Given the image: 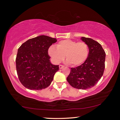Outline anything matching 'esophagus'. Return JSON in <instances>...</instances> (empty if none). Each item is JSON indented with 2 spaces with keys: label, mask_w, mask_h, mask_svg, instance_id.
Listing matches in <instances>:
<instances>
[{
  "label": "esophagus",
  "mask_w": 120,
  "mask_h": 120,
  "mask_svg": "<svg viewBox=\"0 0 120 120\" xmlns=\"http://www.w3.org/2000/svg\"><path fill=\"white\" fill-rule=\"evenodd\" d=\"M63 68H64L63 65H59V68L60 69H63Z\"/></svg>",
  "instance_id": "1"
}]
</instances>
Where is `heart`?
<instances>
[{"label":"heart","mask_w":120,"mask_h":120,"mask_svg":"<svg viewBox=\"0 0 120 120\" xmlns=\"http://www.w3.org/2000/svg\"><path fill=\"white\" fill-rule=\"evenodd\" d=\"M48 52L54 63H60L65 56L67 63L74 67L82 64L89 54L88 45L85 42H78L70 39L60 41L57 44V47L51 46Z\"/></svg>","instance_id":"obj_1"}]
</instances>
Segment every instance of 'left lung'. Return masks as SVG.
I'll use <instances>...</instances> for the list:
<instances>
[{
	"instance_id": "8db88e82",
	"label": "left lung",
	"mask_w": 120,
	"mask_h": 120,
	"mask_svg": "<svg viewBox=\"0 0 120 120\" xmlns=\"http://www.w3.org/2000/svg\"><path fill=\"white\" fill-rule=\"evenodd\" d=\"M81 39L88 45V58L82 64L71 68L67 80L73 87L86 90L94 86L103 76L106 55L99 42L88 38Z\"/></svg>"
}]
</instances>
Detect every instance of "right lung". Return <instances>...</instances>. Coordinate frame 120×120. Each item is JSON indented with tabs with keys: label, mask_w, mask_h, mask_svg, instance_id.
Returning a JSON list of instances; mask_svg holds the SVG:
<instances>
[{
	"label": "right lung",
	"mask_w": 120,
	"mask_h": 120,
	"mask_svg": "<svg viewBox=\"0 0 120 120\" xmlns=\"http://www.w3.org/2000/svg\"><path fill=\"white\" fill-rule=\"evenodd\" d=\"M57 41L56 38L40 35L26 41L18 49L16 70L26 88L40 90L50 85L59 65L51 63L48 50Z\"/></svg>",
	"instance_id": "right-lung-1"
}]
</instances>
